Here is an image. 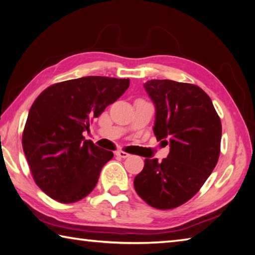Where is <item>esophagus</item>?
I'll use <instances>...</instances> for the list:
<instances>
[{"label": "esophagus", "mask_w": 255, "mask_h": 255, "mask_svg": "<svg viewBox=\"0 0 255 255\" xmlns=\"http://www.w3.org/2000/svg\"><path fill=\"white\" fill-rule=\"evenodd\" d=\"M115 153H116L117 157H121V158H127V157H129V153L125 152L123 150H118V151H116Z\"/></svg>", "instance_id": "obj_1"}]
</instances>
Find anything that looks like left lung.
Returning <instances> with one entry per match:
<instances>
[{
    "label": "left lung",
    "instance_id": "1",
    "mask_svg": "<svg viewBox=\"0 0 255 255\" xmlns=\"http://www.w3.org/2000/svg\"><path fill=\"white\" fill-rule=\"evenodd\" d=\"M143 87L156 108L153 133L170 151L161 162L144 159L133 186L149 206L168 210L190 200L213 171L220 154L221 121L211 98L196 85L151 79Z\"/></svg>",
    "mask_w": 255,
    "mask_h": 255
}]
</instances>
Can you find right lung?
Segmentation results:
<instances>
[{"mask_svg": "<svg viewBox=\"0 0 255 255\" xmlns=\"http://www.w3.org/2000/svg\"><path fill=\"white\" fill-rule=\"evenodd\" d=\"M128 87V78L87 76L54 84L35 99L22 144L34 181L47 196L73 203L93 191L114 153L83 132Z\"/></svg>", "mask_w": 255, "mask_h": 255, "instance_id": "obj_1", "label": "right lung"}]
</instances>
